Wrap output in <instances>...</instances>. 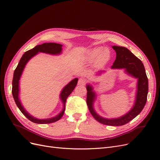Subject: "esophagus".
I'll return each mask as SVG.
<instances>
[{
    "label": "esophagus",
    "mask_w": 160,
    "mask_h": 160,
    "mask_svg": "<svg viewBox=\"0 0 160 160\" xmlns=\"http://www.w3.org/2000/svg\"><path fill=\"white\" fill-rule=\"evenodd\" d=\"M86 79H84L83 78H80L78 81V85L79 86H83L86 83Z\"/></svg>",
    "instance_id": "1"
}]
</instances>
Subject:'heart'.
<instances>
[{"label": "heart", "instance_id": "obj_1", "mask_svg": "<svg viewBox=\"0 0 160 160\" xmlns=\"http://www.w3.org/2000/svg\"><path fill=\"white\" fill-rule=\"evenodd\" d=\"M110 58V50L108 48L97 47L88 50L86 59L89 62H93L96 60V63L98 65L105 64Z\"/></svg>", "mask_w": 160, "mask_h": 160}]
</instances>
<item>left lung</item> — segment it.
<instances>
[{"label":"left lung","instance_id":"left-lung-1","mask_svg":"<svg viewBox=\"0 0 160 160\" xmlns=\"http://www.w3.org/2000/svg\"><path fill=\"white\" fill-rule=\"evenodd\" d=\"M116 52V59L111 67L112 69H124V72L138 79L136 99L132 108L124 115L116 118H105L98 115L94 108V103L97 98V93L93 90V86L90 83L86 85L87 104L90 113L99 122L109 126H122L128 123L137 117L143 109L147 99L148 91V82L145 69L142 62L133 54L126 47L112 46ZM105 72L100 71L97 75Z\"/></svg>","mask_w":160,"mask_h":160}]
</instances>
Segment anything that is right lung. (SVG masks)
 Wrapping results in <instances>:
<instances>
[{"instance_id":"1","label":"right lung","mask_w":160,"mask_h":160,"mask_svg":"<svg viewBox=\"0 0 160 160\" xmlns=\"http://www.w3.org/2000/svg\"><path fill=\"white\" fill-rule=\"evenodd\" d=\"M62 45L58 44L56 43H45L41 45H36L34 48H33L28 51L25 52L21 57V60L18 65V67L13 73V77L12 81V95L15 102V104L18 106L20 111L30 121L38 123V124H48L56 122L60 120L63 116L65 108V102L66 100L70 94L72 93L75 87L77 86L78 82V78H75L72 80L69 83L62 89L61 93L60 94V99L63 104V109L62 111L54 117H50L48 119H38L36 117L32 116L25 109L22 104L21 99L19 97L20 94V88H19V82L20 79L23 72V71L26 67L27 63L30 61L33 56H35L39 52H43L48 54L50 55H60L62 52Z\"/></svg>"}]
</instances>
